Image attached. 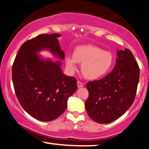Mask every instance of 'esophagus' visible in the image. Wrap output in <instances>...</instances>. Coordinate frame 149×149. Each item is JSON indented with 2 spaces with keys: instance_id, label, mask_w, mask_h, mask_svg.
<instances>
[{
  "instance_id": "obj_1",
  "label": "esophagus",
  "mask_w": 149,
  "mask_h": 149,
  "mask_svg": "<svg viewBox=\"0 0 149 149\" xmlns=\"http://www.w3.org/2000/svg\"><path fill=\"white\" fill-rule=\"evenodd\" d=\"M77 85H78V88H82V87H83V84L80 81L77 82Z\"/></svg>"
}]
</instances>
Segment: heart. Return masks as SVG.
Wrapping results in <instances>:
<instances>
[{
	"mask_svg": "<svg viewBox=\"0 0 149 149\" xmlns=\"http://www.w3.org/2000/svg\"><path fill=\"white\" fill-rule=\"evenodd\" d=\"M113 62L111 53L92 45L78 46L73 50V56L65 58V64L69 71H76L77 63L82 64L83 76L90 80H96L105 76L111 68Z\"/></svg>",
	"mask_w": 149,
	"mask_h": 149,
	"instance_id": "obj_1",
	"label": "heart"
}]
</instances>
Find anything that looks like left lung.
I'll return each instance as SVG.
<instances>
[{"mask_svg":"<svg viewBox=\"0 0 149 149\" xmlns=\"http://www.w3.org/2000/svg\"><path fill=\"white\" fill-rule=\"evenodd\" d=\"M116 64L104 78L87 83L89 97L85 103L90 118L108 124L123 116L134 101L139 67L129 49L118 50Z\"/></svg>","mask_w":149,"mask_h":149,"instance_id":"8db88e82","label":"left lung"}]
</instances>
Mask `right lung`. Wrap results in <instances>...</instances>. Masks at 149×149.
I'll return each mask as SVG.
<instances>
[{"mask_svg":"<svg viewBox=\"0 0 149 149\" xmlns=\"http://www.w3.org/2000/svg\"><path fill=\"white\" fill-rule=\"evenodd\" d=\"M59 36V33L40 34L24 42L12 68L18 101L26 112L40 121L53 120L61 115L69 97L78 89L76 78L62 73L60 61L42 59L37 54L48 49L64 59Z\"/></svg>","mask_w":149,"mask_h":149,"instance_id":"right-lung-1","label":"right lung"}]
</instances>
